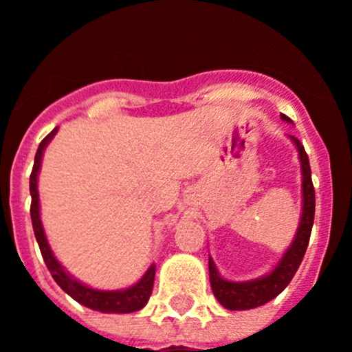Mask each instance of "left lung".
I'll return each mask as SVG.
<instances>
[{"mask_svg":"<svg viewBox=\"0 0 352 352\" xmlns=\"http://www.w3.org/2000/svg\"><path fill=\"white\" fill-rule=\"evenodd\" d=\"M281 120L292 123V120L285 114H281ZM288 139L294 142L297 147L298 161H300V172H302V212L300 221H298L297 232L294 236V241L288 246L283 257L276 264L267 274L255 278L248 281H229L222 278L219 269H217L213 258L208 255V271H210V285H212L213 295L221 305H224L229 311H245L254 309L258 305L267 304L274 297L281 294L292 278L297 272L302 258H304L307 245H309L311 229L314 222V206H316V198H314V186L311 179V166L309 157L305 154L304 146L297 137L288 135Z\"/></svg>","mask_w":352,"mask_h":352,"instance_id":"1","label":"left lung"}]
</instances>
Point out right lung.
<instances>
[{"label":"right lung","mask_w":352,"mask_h":352,"mask_svg":"<svg viewBox=\"0 0 352 352\" xmlns=\"http://www.w3.org/2000/svg\"><path fill=\"white\" fill-rule=\"evenodd\" d=\"M57 130L58 128H54V130L41 140L38 151H36L34 166H32L31 177H29V191H31V221L32 229H34L36 241H38L39 250H41L43 261L47 264L48 271H50L55 283H57L69 297H72L76 302H80L85 307H90V309L94 311H100V313H135V311L142 309L144 305L147 304V300H149L154 285V274H156V264H151L149 269L146 271V274H144L135 285H131V287L123 288V290H97V288L88 287V285L76 280L72 274H69V272L62 267L60 262L55 258L54 252H52L50 245H48L47 234H45V229H43L41 224V215H39L38 173L39 168H41L43 153H45L48 144L52 142V139L55 137Z\"/></svg>","instance_id":"right-lung-1"}]
</instances>
